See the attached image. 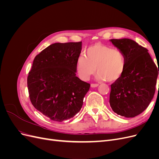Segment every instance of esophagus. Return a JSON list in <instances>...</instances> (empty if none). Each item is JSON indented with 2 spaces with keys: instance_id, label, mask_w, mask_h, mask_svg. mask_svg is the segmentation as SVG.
<instances>
[{
  "instance_id": "obj_1",
  "label": "esophagus",
  "mask_w": 159,
  "mask_h": 159,
  "mask_svg": "<svg viewBox=\"0 0 159 159\" xmlns=\"http://www.w3.org/2000/svg\"><path fill=\"white\" fill-rule=\"evenodd\" d=\"M98 85H99L98 84H91V88H96V87H98Z\"/></svg>"
}]
</instances>
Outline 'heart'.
Returning <instances> with one entry per match:
<instances>
[{
	"label": "heart",
	"mask_w": 159,
	"mask_h": 159,
	"mask_svg": "<svg viewBox=\"0 0 159 159\" xmlns=\"http://www.w3.org/2000/svg\"><path fill=\"white\" fill-rule=\"evenodd\" d=\"M85 54H80L75 62L76 73L84 81L89 80L97 70L99 80L112 82L121 78L125 70V56L117 48L97 43L88 47Z\"/></svg>",
	"instance_id": "obj_1"
}]
</instances>
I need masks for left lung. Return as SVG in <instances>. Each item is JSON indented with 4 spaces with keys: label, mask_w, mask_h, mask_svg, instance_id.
I'll use <instances>...</instances> for the list:
<instances>
[{
    "label": "left lung",
    "mask_w": 159,
    "mask_h": 159,
    "mask_svg": "<svg viewBox=\"0 0 159 159\" xmlns=\"http://www.w3.org/2000/svg\"><path fill=\"white\" fill-rule=\"evenodd\" d=\"M110 41L126 58L121 78L111 85L110 106L119 115L134 117L144 111L152 99L159 69L148 50L134 40L122 38Z\"/></svg>",
    "instance_id": "left-lung-1"
}]
</instances>
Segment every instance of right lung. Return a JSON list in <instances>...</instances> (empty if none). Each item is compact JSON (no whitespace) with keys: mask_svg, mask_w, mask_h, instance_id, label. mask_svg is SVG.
<instances>
[{"mask_svg":"<svg viewBox=\"0 0 159 159\" xmlns=\"http://www.w3.org/2000/svg\"><path fill=\"white\" fill-rule=\"evenodd\" d=\"M81 42L54 43L38 54L28 74L31 103L54 121L74 117L82 107L90 84L76 76Z\"/></svg>","mask_w":159,"mask_h":159,"instance_id":"1","label":"right lung"}]
</instances>
